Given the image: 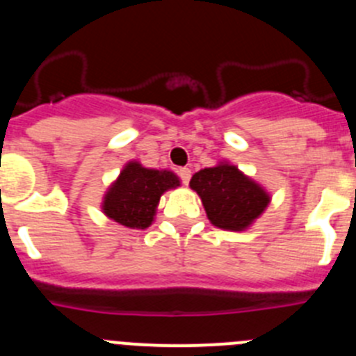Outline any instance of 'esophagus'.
Listing matches in <instances>:
<instances>
[{"label": "esophagus", "mask_w": 356, "mask_h": 356, "mask_svg": "<svg viewBox=\"0 0 356 356\" xmlns=\"http://www.w3.org/2000/svg\"><path fill=\"white\" fill-rule=\"evenodd\" d=\"M179 177H181L182 184H188L189 179H191V170L189 168H179Z\"/></svg>", "instance_id": "34e87169"}]
</instances>
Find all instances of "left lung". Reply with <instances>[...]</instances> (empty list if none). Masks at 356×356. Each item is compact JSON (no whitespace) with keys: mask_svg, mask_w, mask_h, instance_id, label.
Masks as SVG:
<instances>
[{"mask_svg":"<svg viewBox=\"0 0 356 356\" xmlns=\"http://www.w3.org/2000/svg\"><path fill=\"white\" fill-rule=\"evenodd\" d=\"M189 186L202 198L210 222L220 229H247L270 203V195L257 182L229 163L196 172Z\"/></svg>","mask_w":356,"mask_h":356,"instance_id":"8db88e82","label":"left lung"}]
</instances>
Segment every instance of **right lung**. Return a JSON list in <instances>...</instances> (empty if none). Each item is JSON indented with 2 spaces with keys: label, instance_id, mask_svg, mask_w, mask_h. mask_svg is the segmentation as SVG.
Segmentation results:
<instances>
[{
  "label": "right lung",
  "instance_id": "add662e5",
  "mask_svg": "<svg viewBox=\"0 0 356 356\" xmlns=\"http://www.w3.org/2000/svg\"><path fill=\"white\" fill-rule=\"evenodd\" d=\"M177 186L181 184L174 172L144 168L130 161L106 193L102 212L125 227L146 229L153 222L160 196Z\"/></svg>",
  "mask_w": 356,
  "mask_h": 356
}]
</instances>
